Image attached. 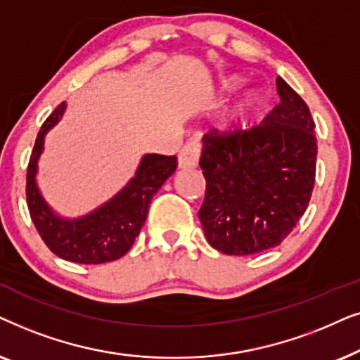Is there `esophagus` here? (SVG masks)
<instances>
[{
    "label": "esophagus",
    "instance_id": "esophagus-1",
    "mask_svg": "<svg viewBox=\"0 0 360 360\" xmlns=\"http://www.w3.org/2000/svg\"><path fill=\"white\" fill-rule=\"evenodd\" d=\"M200 158V143L199 140H191L184 145L183 150L177 155V165L181 169H193L199 165Z\"/></svg>",
    "mask_w": 360,
    "mask_h": 360
}]
</instances>
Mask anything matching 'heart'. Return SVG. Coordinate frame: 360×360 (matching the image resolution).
Wrapping results in <instances>:
<instances>
[{
	"instance_id": "obj_1",
	"label": "heart",
	"mask_w": 360,
	"mask_h": 360,
	"mask_svg": "<svg viewBox=\"0 0 360 360\" xmlns=\"http://www.w3.org/2000/svg\"><path fill=\"white\" fill-rule=\"evenodd\" d=\"M232 84H236V80H232ZM253 107V98L252 97H247L243 98L240 103L237 105V108L232 112V117H230V122L237 123V122H245L248 112H250V108Z\"/></svg>"
}]
</instances>
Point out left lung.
I'll return each mask as SVG.
<instances>
[{"instance_id": "left-lung-1", "label": "left lung", "mask_w": 360, "mask_h": 360, "mask_svg": "<svg viewBox=\"0 0 360 360\" xmlns=\"http://www.w3.org/2000/svg\"><path fill=\"white\" fill-rule=\"evenodd\" d=\"M280 103L257 127L204 135L199 219L210 247L233 257L280 245L308 207L318 141L308 105L283 79Z\"/></svg>"}]
</instances>
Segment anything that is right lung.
I'll use <instances>...</instances> for the list:
<instances>
[{
    "mask_svg": "<svg viewBox=\"0 0 360 360\" xmlns=\"http://www.w3.org/2000/svg\"><path fill=\"white\" fill-rule=\"evenodd\" d=\"M65 103H60L37 133L26 174V198L32 224L47 248L67 262L98 265L122 258L145 224L150 202L165 181L176 171L177 158L146 155L136 176L122 193L87 217L62 220L52 214L36 188V165L44 145V135L59 122Z\"/></svg>",
    "mask_w": 360,
    "mask_h": 360,
    "instance_id": "add662e5",
    "label": "right lung"
}]
</instances>
